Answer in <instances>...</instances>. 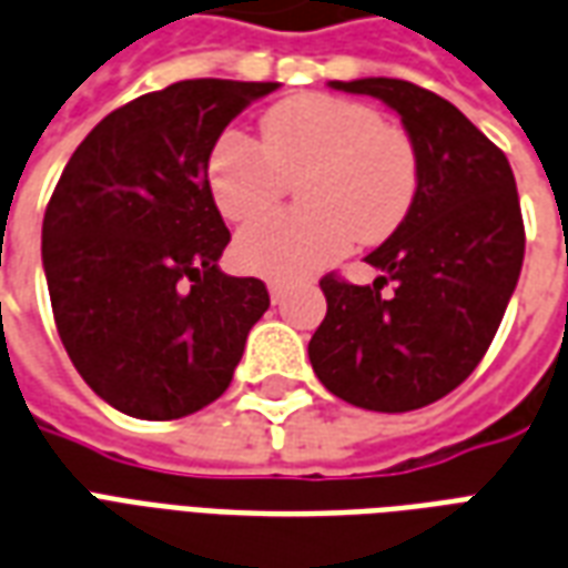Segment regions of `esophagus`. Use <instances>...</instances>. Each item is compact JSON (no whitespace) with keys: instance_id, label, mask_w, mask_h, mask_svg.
<instances>
[{"instance_id":"1","label":"esophagus","mask_w":568,"mask_h":568,"mask_svg":"<svg viewBox=\"0 0 568 568\" xmlns=\"http://www.w3.org/2000/svg\"><path fill=\"white\" fill-rule=\"evenodd\" d=\"M284 296H287V287H284L281 281H268V300L275 302V305H281Z\"/></svg>"}]
</instances>
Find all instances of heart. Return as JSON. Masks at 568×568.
<instances>
[{"mask_svg": "<svg viewBox=\"0 0 568 568\" xmlns=\"http://www.w3.org/2000/svg\"><path fill=\"white\" fill-rule=\"evenodd\" d=\"M263 144L226 130L211 144L205 184L226 221L268 211L300 181L302 211L268 214L233 244L239 268L302 278L351 251L384 242L412 211L420 184L415 139L378 111L342 97H293L266 111Z\"/></svg>", "mask_w": 568, "mask_h": 568, "instance_id": "heart-1", "label": "heart"}]
</instances>
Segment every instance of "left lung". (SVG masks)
Masks as SVG:
<instances>
[{"label":"left lung","instance_id":"8db88e82","mask_svg":"<svg viewBox=\"0 0 568 568\" xmlns=\"http://www.w3.org/2000/svg\"><path fill=\"white\" fill-rule=\"evenodd\" d=\"M381 99L420 156L412 211L366 263L375 284L326 275V317L308 342L314 375L369 412H415L481 363L524 266V217L505 153L448 99L399 78L329 81ZM390 280L394 290L383 293Z\"/></svg>","mask_w":568,"mask_h":568}]
</instances>
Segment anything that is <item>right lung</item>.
I'll return each instance as SVG.
<instances>
[{"mask_svg":"<svg viewBox=\"0 0 568 568\" xmlns=\"http://www.w3.org/2000/svg\"><path fill=\"white\" fill-rule=\"evenodd\" d=\"M275 81L196 78L99 120L57 181L41 263L57 333L90 390L142 420H175L230 387L260 278L223 275L230 230L205 163L230 120Z\"/></svg>","mask_w":568,"mask_h":568,"instance_id":"1","label":"right lung"}]
</instances>
